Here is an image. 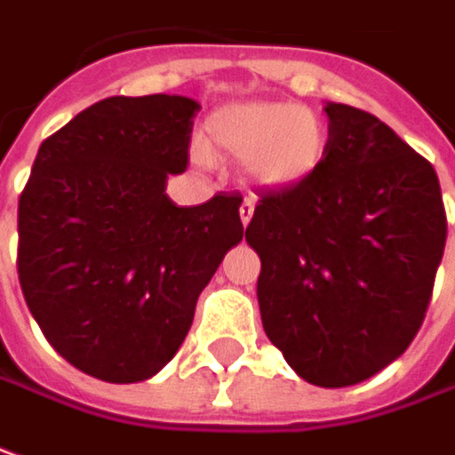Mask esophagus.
<instances>
[{
  "label": "esophagus",
  "mask_w": 455,
  "mask_h": 455,
  "mask_svg": "<svg viewBox=\"0 0 455 455\" xmlns=\"http://www.w3.org/2000/svg\"><path fill=\"white\" fill-rule=\"evenodd\" d=\"M253 210H255V202L251 197H245L243 204H240V220H243V225H248L251 218H253Z\"/></svg>",
  "instance_id": "obj_1"
}]
</instances>
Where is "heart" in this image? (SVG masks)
Returning a JSON list of instances; mask_svg holds the SVG:
<instances>
[{
  "label": "heart",
  "mask_w": 455,
  "mask_h": 455,
  "mask_svg": "<svg viewBox=\"0 0 455 455\" xmlns=\"http://www.w3.org/2000/svg\"><path fill=\"white\" fill-rule=\"evenodd\" d=\"M210 136L220 149L248 159V172L266 187H291L319 164L326 132L311 108L291 103H240L210 118ZM195 154L207 159V149Z\"/></svg>",
  "instance_id": "1"
}]
</instances>
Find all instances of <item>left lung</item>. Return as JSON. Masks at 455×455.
Here are the masks:
<instances>
[{"label":"left lung","mask_w":455,"mask_h":455,"mask_svg":"<svg viewBox=\"0 0 455 455\" xmlns=\"http://www.w3.org/2000/svg\"><path fill=\"white\" fill-rule=\"evenodd\" d=\"M329 139L299 184L263 192L245 240L258 304L296 375L347 387L385 370L426 319L448 222L438 174L377 116L326 103Z\"/></svg>","instance_id":"left-lung-1"}]
</instances>
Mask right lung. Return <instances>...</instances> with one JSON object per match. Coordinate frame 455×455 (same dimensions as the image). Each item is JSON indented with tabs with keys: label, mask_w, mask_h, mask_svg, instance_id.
I'll return each instance as SVG.
<instances>
[{
	"label": "right lung",
	"mask_w": 455,
	"mask_h": 455,
	"mask_svg": "<svg viewBox=\"0 0 455 455\" xmlns=\"http://www.w3.org/2000/svg\"><path fill=\"white\" fill-rule=\"evenodd\" d=\"M200 103L98 100L47 136L17 207V273L44 339L103 382H141L177 355L195 304L243 240L240 195L177 207Z\"/></svg>",
	"instance_id": "obj_1"
}]
</instances>
